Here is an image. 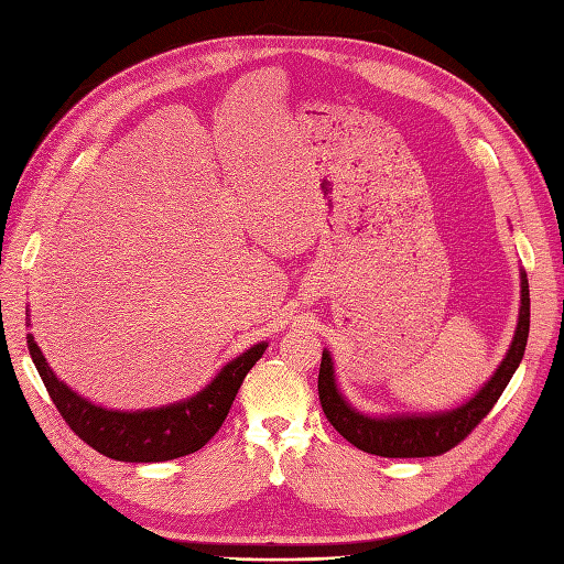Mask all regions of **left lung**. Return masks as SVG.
<instances>
[{
  "label": "left lung",
  "instance_id": "obj_1",
  "mask_svg": "<svg viewBox=\"0 0 564 564\" xmlns=\"http://www.w3.org/2000/svg\"><path fill=\"white\" fill-rule=\"evenodd\" d=\"M529 337V282L522 272V306L520 323L514 329V339L508 356L500 362V368L491 377L489 384H484L475 399L465 405L438 415H420V417H368L358 413L344 401L337 384H334V368L327 351H323L317 375V393L323 403L329 424L337 430L348 444L356 448L382 455V458H432L444 455L455 448L460 441L471 434V430L491 413V408L506 391L512 379L517 365H520Z\"/></svg>",
  "mask_w": 564,
  "mask_h": 564
}]
</instances>
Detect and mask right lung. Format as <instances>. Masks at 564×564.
Instances as JSON below:
<instances>
[{
    "mask_svg": "<svg viewBox=\"0 0 564 564\" xmlns=\"http://www.w3.org/2000/svg\"><path fill=\"white\" fill-rule=\"evenodd\" d=\"M265 346L256 344L247 354L227 362L218 377L189 401L156 410L118 413L80 399L64 382H58L35 339L28 334L30 356L61 417L87 446L120 463H163L204 448L223 427L241 382L263 356Z\"/></svg>",
    "mask_w": 564,
    "mask_h": 564,
    "instance_id": "1",
    "label": "right lung"
}]
</instances>
